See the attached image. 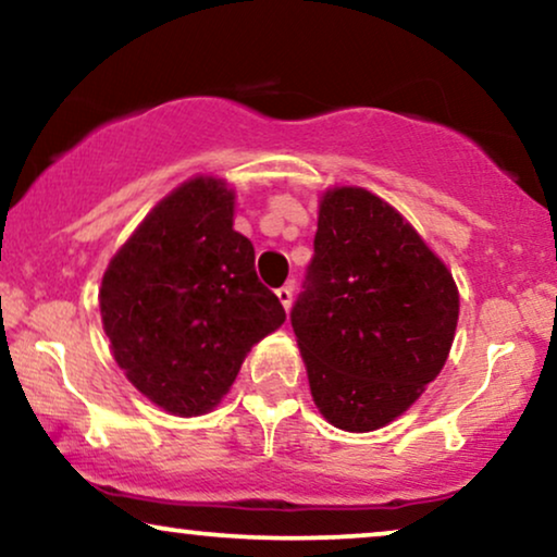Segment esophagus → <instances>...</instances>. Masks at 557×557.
<instances>
[{
  "label": "esophagus",
  "mask_w": 557,
  "mask_h": 557,
  "mask_svg": "<svg viewBox=\"0 0 557 557\" xmlns=\"http://www.w3.org/2000/svg\"><path fill=\"white\" fill-rule=\"evenodd\" d=\"M277 300L283 302L285 310H290V306H293V285L277 287Z\"/></svg>",
  "instance_id": "obj_1"
}]
</instances>
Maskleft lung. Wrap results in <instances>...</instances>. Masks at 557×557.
Returning <instances> with one entry per match:
<instances>
[{
  "instance_id": "8db88e82",
  "label": "left lung",
  "mask_w": 557,
  "mask_h": 557,
  "mask_svg": "<svg viewBox=\"0 0 557 557\" xmlns=\"http://www.w3.org/2000/svg\"><path fill=\"white\" fill-rule=\"evenodd\" d=\"M290 323L323 418L369 433L399 418L446 364L458 287L420 234L364 188H331Z\"/></svg>"
}]
</instances>
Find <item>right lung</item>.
<instances>
[{"instance_id": "obj_1", "label": "right lung", "mask_w": 557, "mask_h": 557, "mask_svg": "<svg viewBox=\"0 0 557 557\" xmlns=\"http://www.w3.org/2000/svg\"><path fill=\"white\" fill-rule=\"evenodd\" d=\"M99 306L127 380L181 418L213 410L249 348L285 323L234 232V190L209 175L147 213L103 272Z\"/></svg>"}]
</instances>
